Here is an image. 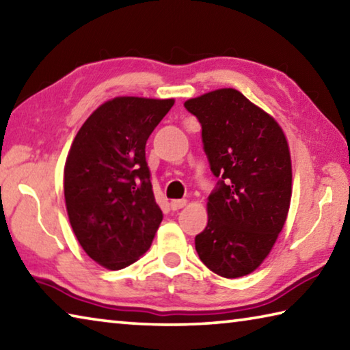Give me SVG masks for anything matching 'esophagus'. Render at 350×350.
I'll list each match as a JSON object with an SVG mask.
<instances>
[{"label":"esophagus","mask_w":350,"mask_h":350,"mask_svg":"<svg viewBox=\"0 0 350 350\" xmlns=\"http://www.w3.org/2000/svg\"><path fill=\"white\" fill-rule=\"evenodd\" d=\"M187 205V200L185 199H174V200H171L170 202V206H171V210H180V208H183V206Z\"/></svg>","instance_id":"34e87169"}]
</instances>
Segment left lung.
Segmentation results:
<instances>
[{"instance_id":"8db88e82","label":"left lung","mask_w":350,"mask_h":350,"mask_svg":"<svg viewBox=\"0 0 350 350\" xmlns=\"http://www.w3.org/2000/svg\"><path fill=\"white\" fill-rule=\"evenodd\" d=\"M183 106L202 126L204 151L219 179L196 252L216 275L245 276L267 258L287 219L292 162L286 135L273 117L232 88Z\"/></svg>"}]
</instances>
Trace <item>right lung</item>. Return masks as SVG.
<instances>
[{"label":"right lung","instance_id":"1","mask_svg":"<svg viewBox=\"0 0 350 350\" xmlns=\"http://www.w3.org/2000/svg\"><path fill=\"white\" fill-rule=\"evenodd\" d=\"M173 98L116 97L83 123L64 165V200L83 250L103 267L135 262L162 222L145 145Z\"/></svg>","mask_w":350,"mask_h":350}]
</instances>
